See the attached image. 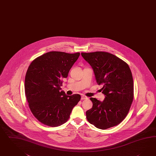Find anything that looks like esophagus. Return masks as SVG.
Instances as JSON below:
<instances>
[{
  "label": "esophagus",
  "mask_w": 156,
  "mask_h": 156,
  "mask_svg": "<svg viewBox=\"0 0 156 156\" xmlns=\"http://www.w3.org/2000/svg\"><path fill=\"white\" fill-rule=\"evenodd\" d=\"M88 99L87 97H84V96H82L81 97V100H84V99Z\"/></svg>",
  "instance_id": "obj_1"
}]
</instances>
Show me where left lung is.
Returning <instances> with one entry per match:
<instances>
[{
    "mask_svg": "<svg viewBox=\"0 0 156 156\" xmlns=\"http://www.w3.org/2000/svg\"><path fill=\"white\" fill-rule=\"evenodd\" d=\"M91 66L105 99L101 102L91 98L92 108L86 111L91 124L105 129L119 124L130 110L134 97L133 80L128 65L116 55L105 51L81 53Z\"/></svg>",
    "mask_w": 156,
    "mask_h": 156,
    "instance_id": "1",
    "label": "left lung"
}]
</instances>
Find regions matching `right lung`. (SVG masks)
Here are the masks:
<instances>
[{
  "instance_id": "right-lung-1",
  "label": "right lung",
  "mask_w": 156,
  "mask_h": 156,
  "mask_svg": "<svg viewBox=\"0 0 156 156\" xmlns=\"http://www.w3.org/2000/svg\"><path fill=\"white\" fill-rule=\"evenodd\" d=\"M80 53H67L53 51L34 59L25 78V93L30 110L44 125L61 126L70 118L80 95H66L60 91L63 78L78 59Z\"/></svg>"
}]
</instances>
